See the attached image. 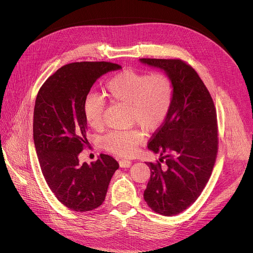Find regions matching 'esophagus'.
Wrapping results in <instances>:
<instances>
[{
	"mask_svg": "<svg viewBox=\"0 0 253 253\" xmlns=\"http://www.w3.org/2000/svg\"><path fill=\"white\" fill-rule=\"evenodd\" d=\"M119 165L120 167L122 168H126V167H130L131 166V161L129 160H125V159H122L119 161Z\"/></svg>",
	"mask_w": 253,
	"mask_h": 253,
	"instance_id": "esophagus-1",
	"label": "esophagus"
}]
</instances>
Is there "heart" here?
<instances>
[{"label":"heart","mask_w":253,"mask_h":253,"mask_svg":"<svg viewBox=\"0 0 253 253\" xmlns=\"http://www.w3.org/2000/svg\"><path fill=\"white\" fill-rule=\"evenodd\" d=\"M173 84L163 72L146 74L133 69L124 70L105 85V95L112 103L129 106L133 123L147 132L157 130L166 119L173 100ZM83 111L88 125L99 130L104 125L105 101L94 93L87 95ZM144 138L140 129L112 131L103 138V147L119 157H130Z\"/></svg>","instance_id":"obj_1"}]
</instances>
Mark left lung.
Instances as JSON below:
<instances>
[{"label": "left lung", "mask_w": 253, "mask_h": 253, "mask_svg": "<svg viewBox=\"0 0 253 253\" xmlns=\"http://www.w3.org/2000/svg\"><path fill=\"white\" fill-rule=\"evenodd\" d=\"M140 61L164 70L173 84V100L164 123L153 134L148 149L160 153L151 171L144 199L161 215L187 209L211 176L218 152V127L214 102L197 72L180 59Z\"/></svg>", "instance_id": "8db88e82"}]
</instances>
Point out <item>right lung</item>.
Wrapping results in <instances>:
<instances>
[{"mask_svg":"<svg viewBox=\"0 0 253 253\" xmlns=\"http://www.w3.org/2000/svg\"><path fill=\"white\" fill-rule=\"evenodd\" d=\"M111 62L67 64L40 88L34 108L33 136L40 167L56 198L69 209L91 211L105 200L110 180L119 168L111 156L79 162L88 146L83 105L98 78L121 69Z\"/></svg>","mask_w":253,"mask_h":253,"instance_id":"add662e5","label":"right lung"}]
</instances>
